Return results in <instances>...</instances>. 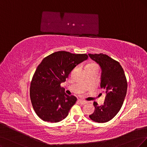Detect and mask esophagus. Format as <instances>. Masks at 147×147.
<instances>
[{
	"label": "esophagus",
	"instance_id": "esophagus-1",
	"mask_svg": "<svg viewBox=\"0 0 147 147\" xmlns=\"http://www.w3.org/2000/svg\"><path fill=\"white\" fill-rule=\"evenodd\" d=\"M78 102H79V103L80 104H81V105H85V104H86V101H85V100H82V99H79V100H78Z\"/></svg>",
	"mask_w": 147,
	"mask_h": 147
}]
</instances>
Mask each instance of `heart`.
<instances>
[{
  "mask_svg": "<svg viewBox=\"0 0 147 147\" xmlns=\"http://www.w3.org/2000/svg\"><path fill=\"white\" fill-rule=\"evenodd\" d=\"M86 68H99L98 66L95 63H91V64H89L88 65H87V67H86Z\"/></svg>",
  "mask_w": 147,
  "mask_h": 147,
  "instance_id": "b5f03b06",
  "label": "heart"
}]
</instances>
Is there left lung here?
<instances>
[{"label": "left lung", "instance_id": "1", "mask_svg": "<svg viewBox=\"0 0 147 147\" xmlns=\"http://www.w3.org/2000/svg\"><path fill=\"white\" fill-rule=\"evenodd\" d=\"M89 57L101 68L100 87L104 88V105L94 102L95 110L89 116L99 123L109 121L120 111L127 94V82L124 71L118 62L104 54H88Z\"/></svg>", "mask_w": 147, "mask_h": 147}]
</instances>
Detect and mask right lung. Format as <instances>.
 I'll return each mask as SVG.
<instances>
[{"mask_svg": "<svg viewBox=\"0 0 147 147\" xmlns=\"http://www.w3.org/2000/svg\"><path fill=\"white\" fill-rule=\"evenodd\" d=\"M88 57L86 54L61 51L42 60L32 77L30 94L32 107L43 121L58 122L68 116L77 98L65 93L61 84Z\"/></svg>", "mask_w": 147, "mask_h": 147, "instance_id": "obj_1", "label": "right lung"}]
</instances>
